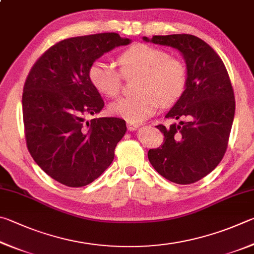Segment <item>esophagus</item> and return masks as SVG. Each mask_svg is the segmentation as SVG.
I'll return each instance as SVG.
<instances>
[{
	"mask_svg": "<svg viewBox=\"0 0 254 254\" xmlns=\"http://www.w3.org/2000/svg\"><path fill=\"white\" fill-rule=\"evenodd\" d=\"M138 127H139L138 124L132 123V122H127V128H128V130L134 131V130H136Z\"/></svg>",
	"mask_w": 254,
	"mask_h": 254,
	"instance_id": "34e87169",
	"label": "esophagus"
}]
</instances>
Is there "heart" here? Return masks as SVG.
I'll use <instances>...</instances> for the list:
<instances>
[{"label": "heart", "instance_id": "heart-1", "mask_svg": "<svg viewBox=\"0 0 254 254\" xmlns=\"http://www.w3.org/2000/svg\"><path fill=\"white\" fill-rule=\"evenodd\" d=\"M117 62L124 75L140 74L138 95L122 98L109 106L111 114L128 122L139 123L152 117L162 102L174 104L185 91L188 72L184 64L168 57L163 49L135 43L119 53ZM88 77L96 90L107 97H116L122 88V74L104 59L92 62Z\"/></svg>", "mask_w": 254, "mask_h": 254}]
</instances>
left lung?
I'll use <instances>...</instances> for the list:
<instances>
[{"label":"left lung","instance_id":"left-lung-1","mask_svg":"<svg viewBox=\"0 0 254 254\" xmlns=\"http://www.w3.org/2000/svg\"><path fill=\"white\" fill-rule=\"evenodd\" d=\"M143 40L179 50L188 72L184 93L165 116L181 122L168 128L158 125L165 136L164 144L149 149L148 159L173 183H195L219 165L228 147L235 111L229 73L219 55L195 35H154Z\"/></svg>","mask_w":254,"mask_h":254}]
</instances>
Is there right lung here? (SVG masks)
I'll return each instance as SVG.
<instances>
[{"label":"right lung","mask_w":254,"mask_h":254,"mask_svg":"<svg viewBox=\"0 0 254 254\" xmlns=\"http://www.w3.org/2000/svg\"><path fill=\"white\" fill-rule=\"evenodd\" d=\"M130 42L114 32L62 40L29 72L22 96L26 145L41 170L61 184L86 186L114 161L126 122L104 117L84 123L105 106L88 70L104 53Z\"/></svg>","instance_id":"add662e5"}]
</instances>
